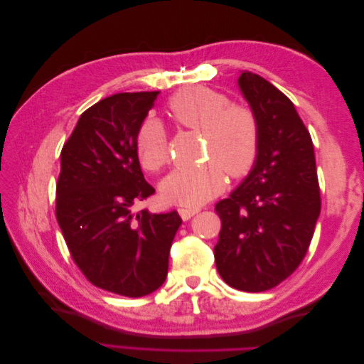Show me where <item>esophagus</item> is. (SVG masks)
Segmentation results:
<instances>
[{"mask_svg":"<svg viewBox=\"0 0 364 364\" xmlns=\"http://www.w3.org/2000/svg\"><path fill=\"white\" fill-rule=\"evenodd\" d=\"M178 211H179L182 220H190L193 215H196L200 211V208H179Z\"/></svg>","mask_w":364,"mask_h":364,"instance_id":"34e87169","label":"esophagus"}]
</instances>
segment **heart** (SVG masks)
Here are the masks:
<instances>
[{
	"instance_id": "b5f03b06",
	"label": "heart",
	"mask_w": 364,
	"mask_h": 364,
	"mask_svg": "<svg viewBox=\"0 0 364 364\" xmlns=\"http://www.w3.org/2000/svg\"><path fill=\"white\" fill-rule=\"evenodd\" d=\"M174 123L202 130L206 162L194 168L173 171L162 182L168 200L183 206H199L223 190L226 173L238 179L255 165L259 151V118L247 105L213 87L193 85L182 87L167 103ZM135 151L141 167L158 173L170 161L168 135L159 119L147 117L135 135Z\"/></svg>"
}]
</instances>
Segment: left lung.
<instances>
[{
    "mask_svg": "<svg viewBox=\"0 0 364 364\" xmlns=\"http://www.w3.org/2000/svg\"><path fill=\"white\" fill-rule=\"evenodd\" d=\"M238 85L259 118V151L247 178L215 205L222 229L214 258L228 285L258 293L299 267L321 214V190L310 132L290 98L249 71Z\"/></svg>",
    "mask_w": 364,
    "mask_h": 364,
    "instance_id": "obj_1",
    "label": "left lung"
}]
</instances>
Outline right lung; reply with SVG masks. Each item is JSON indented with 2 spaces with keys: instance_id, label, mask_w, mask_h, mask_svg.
<instances>
[{
  "instance_id": "add662e5",
  "label": "right lung",
  "mask_w": 364,
  "mask_h": 364,
  "mask_svg": "<svg viewBox=\"0 0 364 364\" xmlns=\"http://www.w3.org/2000/svg\"><path fill=\"white\" fill-rule=\"evenodd\" d=\"M158 94L103 98L80 115L60 151L56 218L71 258L95 287L127 297L164 284L182 223L178 211H134L155 193L141 171L135 135Z\"/></svg>"
}]
</instances>
